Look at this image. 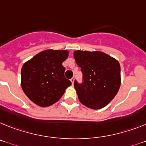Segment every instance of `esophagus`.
<instances>
[{
  "mask_svg": "<svg viewBox=\"0 0 146 146\" xmlns=\"http://www.w3.org/2000/svg\"><path fill=\"white\" fill-rule=\"evenodd\" d=\"M70 81H71V82H72V84H73V83H74V77H73V78L70 79Z\"/></svg>",
  "mask_w": 146,
  "mask_h": 146,
  "instance_id": "obj_1",
  "label": "esophagus"
}]
</instances>
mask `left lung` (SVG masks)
I'll list each match as a JSON object with an SVG mask.
<instances>
[{"label": "left lung", "mask_w": 146, "mask_h": 146, "mask_svg": "<svg viewBox=\"0 0 146 146\" xmlns=\"http://www.w3.org/2000/svg\"><path fill=\"white\" fill-rule=\"evenodd\" d=\"M73 56L83 74L82 82L74 81L79 101L92 109L105 107L120 87V65L105 52L76 50Z\"/></svg>", "instance_id": "left-lung-1"}]
</instances>
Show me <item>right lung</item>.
<instances>
[{"label": "right lung", "instance_id": "add662e5", "mask_svg": "<svg viewBox=\"0 0 146 146\" xmlns=\"http://www.w3.org/2000/svg\"><path fill=\"white\" fill-rule=\"evenodd\" d=\"M67 50H47L39 52L21 68V87L29 100L41 107L56 103L71 85L64 76L62 63Z\"/></svg>", "mask_w": 146, "mask_h": 146}]
</instances>
